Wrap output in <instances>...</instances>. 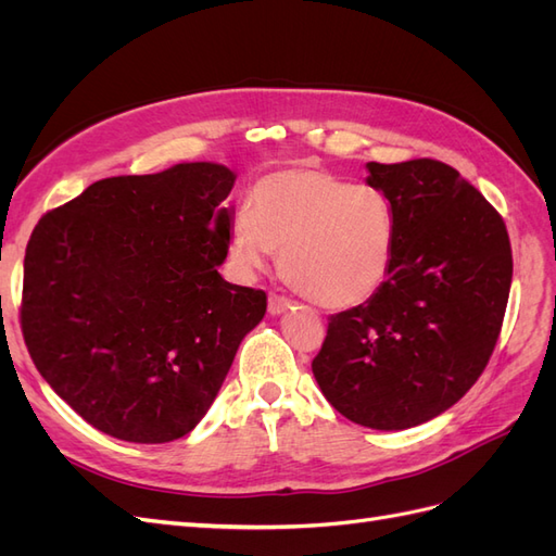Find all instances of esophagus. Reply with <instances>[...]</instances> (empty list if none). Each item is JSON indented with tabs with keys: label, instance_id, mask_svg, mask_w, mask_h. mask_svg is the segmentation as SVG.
Masks as SVG:
<instances>
[{
	"label": "esophagus",
	"instance_id": "obj_1",
	"mask_svg": "<svg viewBox=\"0 0 556 556\" xmlns=\"http://www.w3.org/2000/svg\"><path fill=\"white\" fill-rule=\"evenodd\" d=\"M288 308H292V301L288 296L276 294V292L268 294V313L280 315V313H285Z\"/></svg>",
	"mask_w": 556,
	"mask_h": 556
}]
</instances>
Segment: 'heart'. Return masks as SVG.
Segmentation results:
<instances>
[{"mask_svg": "<svg viewBox=\"0 0 556 556\" xmlns=\"http://www.w3.org/2000/svg\"><path fill=\"white\" fill-rule=\"evenodd\" d=\"M396 220L390 197L315 162L264 174L231 229L233 257L280 274L313 304L341 311L371 299L392 271Z\"/></svg>", "mask_w": 556, "mask_h": 556, "instance_id": "b5f03b06", "label": "heart"}]
</instances>
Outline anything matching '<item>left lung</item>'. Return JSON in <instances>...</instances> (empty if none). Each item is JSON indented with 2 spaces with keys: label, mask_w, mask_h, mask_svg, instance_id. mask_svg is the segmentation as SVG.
Returning <instances> with one entry per match:
<instances>
[{
  "label": "left lung",
  "mask_w": 556,
  "mask_h": 556,
  "mask_svg": "<svg viewBox=\"0 0 556 556\" xmlns=\"http://www.w3.org/2000/svg\"><path fill=\"white\" fill-rule=\"evenodd\" d=\"M366 166L394 206L392 271L366 304L329 317L313 376L352 422L399 431L445 413L484 371L513 250L498 211L450 164Z\"/></svg>",
  "instance_id": "left-lung-1"
}]
</instances>
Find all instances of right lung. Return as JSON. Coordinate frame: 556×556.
Returning <instances> with one entry per match:
<instances>
[{
	"instance_id": "1",
	"label": "right lung",
	"mask_w": 556,
	"mask_h": 556,
	"mask_svg": "<svg viewBox=\"0 0 556 556\" xmlns=\"http://www.w3.org/2000/svg\"><path fill=\"white\" fill-rule=\"evenodd\" d=\"M227 166L92 182L48 211L25 250L29 357L94 429L129 443L190 433L225 382L262 290L227 282Z\"/></svg>"
}]
</instances>
